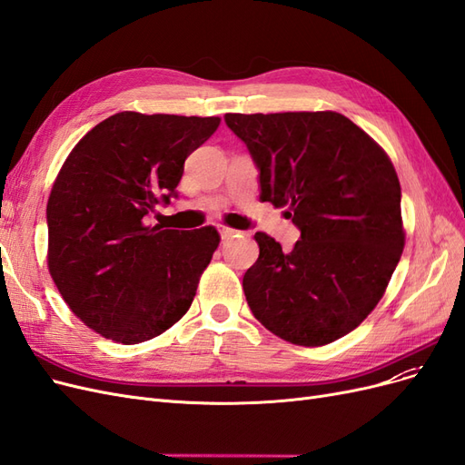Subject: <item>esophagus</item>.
<instances>
[{
  "mask_svg": "<svg viewBox=\"0 0 465 465\" xmlns=\"http://www.w3.org/2000/svg\"><path fill=\"white\" fill-rule=\"evenodd\" d=\"M219 232H221V238H223V241H229V238L238 236V231H236V229H229V227H221V229H219Z\"/></svg>",
  "mask_w": 465,
  "mask_h": 465,
  "instance_id": "34e87169",
  "label": "esophagus"
}]
</instances>
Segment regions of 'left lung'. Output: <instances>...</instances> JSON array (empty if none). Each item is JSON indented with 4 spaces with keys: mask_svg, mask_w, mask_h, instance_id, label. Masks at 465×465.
<instances>
[{
    "mask_svg": "<svg viewBox=\"0 0 465 465\" xmlns=\"http://www.w3.org/2000/svg\"><path fill=\"white\" fill-rule=\"evenodd\" d=\"M260 171V200L287 207L301 241L283 252L256 232L242 287L281 340L320 347L353 331L401 258V188L388 154L337 112L224 114Z\"/></svg>",
    "mask_w": 465,
    "mask_h": 465,
    "instance_id": "8db88e82",
    "label": "left lung"
}]
</instances>
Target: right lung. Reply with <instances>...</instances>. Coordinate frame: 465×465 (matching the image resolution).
Segmentation results:
<instances>
[{
	"label": "right lung",
	"instance_id": "right-lung-1",
	"mask_svg": "<svg viewBox=\"0 0 465 465\" xmlns=\"http://www.w3.org/2000/svg\"><path fill=\"white\" fill-rule=\"evenodd\" d=\"M219 122L118 112L81 139L55 178L48 270L72 312L106 340L142 343L188 312L219 232L143 219L176 198L184 161Z\"/></svg>",
	"mask_w": 465,
	"mask_h": 465
}]
</instances>
